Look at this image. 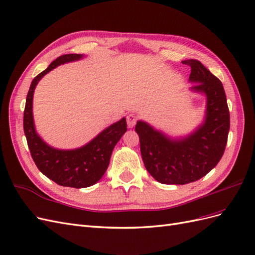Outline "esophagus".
<instances>
[{
  "label": "esophagus",
  "instance_id": "1",
  "mask_svg": "<svg viewBox=\"0 0 255 255\" xmlns=\"http://www.w3.org/2000/svg\"><path fill=\"white\" fill-rule=\"evenodd\" d=\"M127 121H128V128H133L136 125V121H137V116L134 114H129L128 115L127 117Z\"/></svg>",
  "mask_w": 255,
  "mask_h": 255
}]
</instances>
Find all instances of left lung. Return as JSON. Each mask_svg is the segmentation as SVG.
<instances>
[{
	"instance_id": "obj_1",
	"label": "left lung",
	"mask_w": 255,
	"mask_h": 255,
	"mask_svg": "<svg viewBox=\"0 0 255 255\" xmlns=\"http://www.w3.org/2000/svg\"><path fill=\"white\" fill-rule=\"evenodd\" d=\"M191 68L190 90L206 96L204 122L186 137L172 138L138 121L140 152L148 172L161 184L184 185L201 179L219 163L228 141L230 113L219 79L196 59L184 60Z\"/></svg>"
}]
</instances>
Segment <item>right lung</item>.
I'll list each match as a JSON object with an SVG mask.
<instances>
[{
  "mask_svg": "<svg viewBox=\"0 0 255 255\" xmlns=\"http://www.w3.org/2000/svg\"><path fill=\"white\" fill-rule=\"evenodd\" d=\"M82 54H66L52 61L30 84L23 116V128L37 168L60 186L85 188L101 180L110 165L115 145L127 132V120L122 118L102 130L90 142L74 150H58L45 143L37 134L33 119V96L42 76L61 64L79 60Z\"/></svg>",
  "mask_w": 255,
  "mask_h": 255,
  "instance_id": "obj_1",
  "label": "right lung"
}]
</instances>
